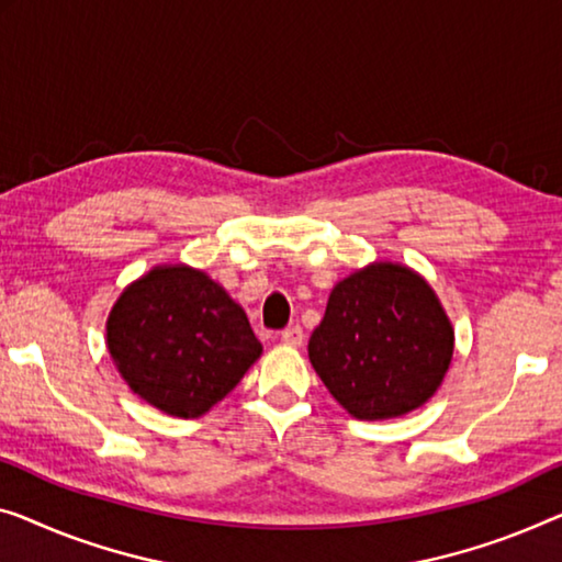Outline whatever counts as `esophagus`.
Masks as SVG:
<instances>
[{
    "instance_id": "34e87169",
    "label": "esophagus",
    "mask_w": 562,
    "mask_h": 562,
    "mask_svg": "<svg viewBox=\"0 0 562 562\" xmlns=\"http://www.w3.org/2000/svg\"><path fill=\"white\" fill-rule=\"evenodd\" d=\"M303 338H305V333L300 325H290V328H284L280 333V340L284 342V346H303Z\"/></svg>"
}]
</instances>
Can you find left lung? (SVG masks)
Instances as JSON below:
<instances>
[{"label": "left lung", "mask_w": 562, "mask_h": 562, "mask_svg": "<svg viewBox=\"0 0 562 562\" xmlns=\"http://www.w3.org/2000/svg\"><path fill=\"white\" fill-rule=\"evenodd\" d=\"M454 328L431 284L373 262L335 284L307 356L350 416L379 422L424 406L449 371Z\"/></svg>", "instance_id": "obj_1"}]
</instances>
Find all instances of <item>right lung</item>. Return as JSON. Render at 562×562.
Segmentation results:
<instances>
[{
    "instance_id": "1",
    "label": "right lung",
    "mask_w": 562,
    "mask_h": 562,
    "mask_svg": "<svg viewBox=\"0 0 562 562\" xmlns=\"http://www.w3.org/2000/svg\"><path fill=\"white\" fill-rule=\"evenodd\" d=\"M108 350L133 393L158 412L196 418L249 371L262 342L222 284L187 265L154 267L108 315Z\"/></svg>"
}]
</instances>
